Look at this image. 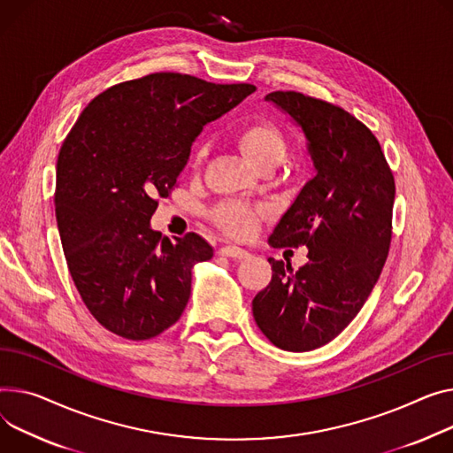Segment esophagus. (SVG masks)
Masks as SVG:
<instances>
[{"mask_svg": "<svg viewBox=\"0 0 453 453\" xmlns=\"http://www.w3.org/2000/svg\"><path fill=\"white\" fill-rule=\"evenodd\" d=\"M219 255L229 257V258H238V260H242V258H248V257H250V253H248L246 250L236 248V246H224V248L219 250Z\"/></svg>", "mask_w": 453, "mask_h": 453, "instance_id": "esophagus-1", "label": "esophagus"}]
</instances>
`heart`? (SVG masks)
Here are the masks:
<instances>
[{"label":"heart","instance_id":"b5f03b06","mask_svg":"<svg viewBox=\"0 0 453 453\" xmlns=\"http://www.w3.org/2000/svg\"><path fill=\"white\" fill-rule=\"evenodd\" d=\"M242 153L258 167L279 165L288 153V138L284 131L267 119H255L244 124L234 134ZM207 155L203 143H196L193 149V167L198 169ZM267 215V207L262 203H246L238 200H227L213 209V220L217 226L234 236L250 238L260 227V222Z\"/></svg>","mask_w":453,"mask_h":453}]
</instances>
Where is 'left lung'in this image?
Here are the masks:
<instances>
[{
  "label": "left lung",
  "instance_id": "8db88e82",
  "mask_svg": "<svg viewBox=\"0 0 453 453\" xmlns=\"http://www.w3.org/2000/svg\"><path fill=\"white\" fill-rule=\"evenodd\" d=\"M308 140L315 176L275 231L273 248H308L298 271L267 258L271 282L253 298L262 334L286 351L334 341L365 306L391 242L395 180L379 140L348 111L295 90L265 96Z\"/></svg>",
  "mask_w": 453,
  "mask_h": 453
}]
</instances>
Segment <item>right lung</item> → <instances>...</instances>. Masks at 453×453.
Instances as JSON below:
<instances>
[{"mask_svg": "<svg viewBox=\"0 0 453 453\" xmlns=\"http://www.w3.org/2000/svg\"><path fill=\"white\" fill-rule=\"evenodd\" d=\"M255 88L147 74L104 90L67 134L56 165L58 231L83 304L112 334L147 341L182 317L193 265L213 248L196 233L162 238L149 222L203 126Z\"/></svg>", "mask_w": 453, "mask_h": 453, "instance_id": "add662e5", "label": "right lung"}]
</instances>
